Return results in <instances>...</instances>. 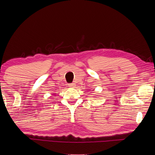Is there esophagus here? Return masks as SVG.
Wrapping results in <instances>:
<instances>
[{
	"label": "esophagus",
	"mask_w": 155,
	"mask_h": 155,
	"mask_svg": "<svg viewBox=\"0 0 155 155\" xmlns=\"http://www.w3.org/2000/svg\"><path fill=\"white\" fill-rule=\"evenodd\" d=\"M68 86H69L70 88H74L76 87V84L75 83H70V84H69V85Z\"/></svg>",
	"instance_id": "34e87169"
}]
</instances>
